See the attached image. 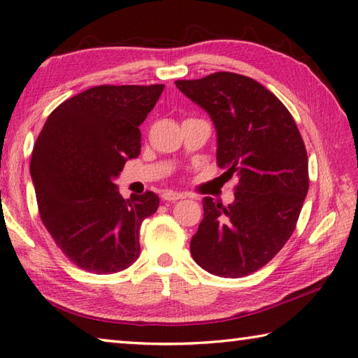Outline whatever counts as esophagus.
<instances>
[{
  "mask_svg": "<svg viewBox=\"0 0 358 358\" xmlns=\"http://www.w3.org/2000/svg\"><path fill=\"white\" fill-rule=\"evenodd\" d=\"M185 194H181V192H175V191H166L162 192V199L164 201H169V202H175V201H180L183 199Z\"/></svg>",
  "mask_w": 358,
  "mask_h": 358,
  "instance_id": "1",
  "label": "esophagus"
}]
</instances>
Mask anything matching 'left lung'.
<instances>
[{
    "label": "left lung",
    "mask_w": 358,
    "mask_h": 358,
    "mask_svg": "<svg viewBox=\"0 0 358 358\" xmlns=\"http://www.w3.org/2000/svg\"><path fill=\"white\" fill-rule=\"evenodd\" d=\"M217 129V162L236 175L234 202L203 197L191 255L213 275L239 279L263 268L290 239L309 189L308 152L285 105L248 76L218 71L175 81Z\"/></svg>",
    "instance_id": "8db88e82"
}]
</instances>
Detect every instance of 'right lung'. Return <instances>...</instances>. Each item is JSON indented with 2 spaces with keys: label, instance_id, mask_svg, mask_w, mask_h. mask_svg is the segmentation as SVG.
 Segmentation results:
<instances>
[{
  "label": "right lung",
  "instance_id": "right-lung-1",
  "mask_svg": "<svg viewBox=\"0 0 358 358\" xmlns=\"http://www.w3.org/2000/svg\"><path fill=\"white\" fill-rule=\"evenodd\" d=\"M164 84L97 86L50 113L33 148L38 210L65 257L94 274L127 269L140 255L138 232L159 207L152 191L119 194L113 183L140 155V124Z\"/></svg>",
  "mask_w": 358,
  "mask_h": 358
}]
</instances>
